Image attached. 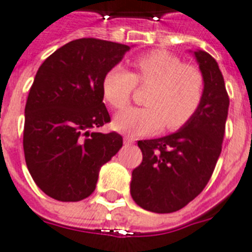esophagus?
Instances as JSON below:
<instances>
[{
  "label": "esophagus",
  "mask_w": 252,
  "mask_h": 252,
  "mask_svg": "<svg viewBox=\"0 0 252 252\" xmlns=\"http://www.w3.org/2000/svg\"><path fill=\"white\" fill-rule=\"evenodd\" d=\"M134 142H135V139L130 138V136H125V138H124L125 146H130V144H132Z\"/></svg>",
  "instance_id": "obj_1"
}]
</instances>
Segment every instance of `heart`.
Here are the masks:
<instances>
[{
  "label": "heart",
  "mask_w": 252,
  "mask_h": 252,
  "mask_svg": "<svg viewBox=\"0 0 252 252\" xmlns=\"http://www.w3.org/2000/svg\"><path fill=\"white\" fill-rule=\"evenodd\" d=\"M134 71L114 66L102 79V94L113 109L130 104L135 87H151L144 108H131L117 114L116 130L142 136L160 130L169 131L186 126L202 105L206 76L198 66L189 65L174 53L156 49L132 61Z\"/></svg>",
  "instance_id": "obj_1"
}]
</instances>
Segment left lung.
Masks as SVG:
<instances>
[{
  "label": "left lung",
  "mask_w": 252,
  "mask_h": 252,
  "mask_svg": "<svg viewBox=\"0 0 252 252\" xmlns=\"http://www.w3.org/2000/svg\"><path fill=\"white\" fill-rule=\"evenodd\" d=\"M206 92L192 120L174 134L139 140L143 160L132 170L131 196L142 208L172 213L198 196L212 177L222 148L229 96L216 60L198 50Z\"/></svg>",
  "instance_id": "left-lung-1"
}]
</instances>
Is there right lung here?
Listing matches in <instances>:
<instances>
[{
	"label": "right lung",
	"instance_id": "add662e5",
	"mask_svg": "<svg viewBox=\"0 0 252 252\" xmlns=\"http://www.w3.org/2000/svg\"><path fill=\"white\" fill-rule=\"evenodd\" d=\"M130 49L124 44L72 40L41 63L24 109L23 150L35 183L60 202H79L96 189L101 165L122 147L102 102V79Z\"/></svg>",
	"mask_w": 252,
	"mask_h": 252
}]
</instances>
